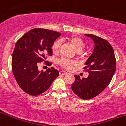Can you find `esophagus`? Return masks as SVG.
I'll use <instances>...</instances> for the list:
<instances>
[{"instance_id":"1","label":"esophagus","mask_w":126,"mask_h":126,"mask_svg":"<svg viewBox=\"0 0 126 126\" xmlns=\"http://www.w3.org/2000/svg\"><path fill=\"white\" fill-rule=\"evenodd\" d=\"M68 74V73H67L66 71L62 70L60 72V75H65V74Z\"/></svg>"}]
</instances>
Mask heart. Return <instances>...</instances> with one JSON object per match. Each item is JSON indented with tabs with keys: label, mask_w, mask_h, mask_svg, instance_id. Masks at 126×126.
Listing matches in <instances>:
<instances>
[{
	"label": "heart",
	"mask_w": 126,
	"mask_h": 126,
	"mask_svg": "<svg viewBox=\"0 0 126 126\" xmlns=\"http://www.w3.org/2000/svg\"><path fill=\"white\" fill-rule=\"evenodd\" d=\"M69 42H70L71 46L74 47V48L76 50L77 52H81L84 50V47H85V43L78 36H71L69 39ZM60 46L61 43L59 41L55 42L53 47H52V50H53V52L55 53H58L60 50ZM59 63L61 66H62L63 68H66L67 69H71L73 64H74V62L69 60L66 59V58H62L60 60Z\"/></svg>",
	"instance_id": "b5f03b06"
}]
</instances>
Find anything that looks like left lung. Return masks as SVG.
Masks as SVG:
<instances>
[{
    "mask_svg": "<svg viewBox=\"0 0 126 126\" xmlns=\"http://www.w3.org/2000/svg\"><path fill=\"white\" fill-rule=\"evenodd\" d=\"M93 40L94 52L85 62L83 69L89 73L87 78L74 75L72 84L73 92L79 98L89 100L99 95L110 83L116 71V58L110 44L93 34H85Z\"/></svg>",
    "mask_w": 126,
    "mask_h": 126,
    "instance_id": "left-lung-1",
    "label": "left lung"
}]
</instances>
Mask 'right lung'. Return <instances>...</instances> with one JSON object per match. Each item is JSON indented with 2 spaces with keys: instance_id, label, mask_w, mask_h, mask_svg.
<instances>
[{
  "instance_id": "add662e5",
  "label": "right lung",
  "mask_w": 126,
  "mask_h": 126,
  "mask_svg": "<svg viewBox=\"0 0 126 126\" xmlns=\"http://www.w3.org/2000/svg\"><path fill=\"white\" fill-rule=\"evenodd\" d=\"M61 34L54 31L36 28L23 35L16 42L12 54V69L21 89L29 95H39L46 92L59 72L52 67L38 70L39 63L52 55V47Z\"/></svg>"
}]
</instances>
